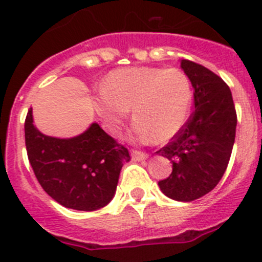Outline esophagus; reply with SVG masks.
Listing matches in <instances>:
<instances>
[{"instance_id":"34e87169","label":"esophagus","mask_w":262,"mask_h":262,"mask_svg":"<svg viewBox=\"0 0 262 262\" xmlns=\"http://www.w3.org/2000/svg\"><path fill=\"white\" fill-rule=\"evenodd\" d=\"M132 157L136 160H143L147 159L148 154L145 151H141V150H134V148H132Z\"/></svg>"}]
</instances>
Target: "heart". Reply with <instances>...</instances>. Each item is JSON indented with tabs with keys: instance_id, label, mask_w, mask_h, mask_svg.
I'll list each match as a JSON object with an SVG mask.
<instances>
[{
	"instance_id": "1",
	"label": "heart",
	"mask_w": 262,
	"mask_h": 262,
	"mask_svg": "<svg viewBox=\"0 0 262 262\" xmlns=\"http://www.w3.org/2000/svg\"><path fill=\"white\" fill-rule=\"evenodd\" d=\"M192 104V84L178 68H124L111 72L94 107L115 133L132 108L134 134L140 140L166 142L185 124Z\"/></svg>"
}]
</instances>
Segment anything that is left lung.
<instances>
[{
  "label": "left lung",
  "instance_id": "1",
  "mask_svg": "<svg viewBox=\"0 0 262 262\" xmlns=\"http://www.w3.org/2000/svg\"><path fill=\"white\" fill-rule=\"evenodd\" d=\"M181 68L193 86V112L176 136L157 154L171 160L162 192L176 201L197 200L216 187L234 147L236 110L230 87L219 75L189 60Z\"/></svg>",
  "mask_w": 262,
  "mask_h": 262
}]
</instances>
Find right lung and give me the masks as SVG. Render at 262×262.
Here are the masks:
<instances>
[{
	"label": "right lung",
	"mask_w": 262,
	"mask_h": 262,
	"mask_svg": "<svg viewBox=\"0 0 262 262\" xmlns=\"http://www.w3.org/2000/svg\"><path fill=\"white\" fill-rule=\"evenodd\" d=\"M27 157L37 181L52 199L74 210L93 211L112 200L128 148L93 124L69 140L44 136L30 108L25 121Z\"/></svg>",
	"instance_id": "add662e5"
}]
</instances>
